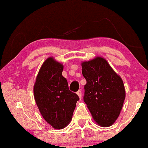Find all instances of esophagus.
I'll use <instances>...</instances> for the list:
<instances>
[{
  "mask_svg": "<svg viewBox=\"0 0 148 148\" xmlns=\"http://www.w3.org/2000/svg\"><path fill=\"white\" fill-rule=\"evenodd\" d=\"M77 96H79V98L80 99H82V92L81 91H78L77 92Z\"/></svg>",
  "mask_w": 148,
  "mask_h": 148,
  "instance_id": "obj_1",
  "label": "esophagus"
}]
</instances>
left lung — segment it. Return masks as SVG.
<instances>
[{
  "mask_svg": "<svg viewBox=\"0 0 148 148\" xmlns=\"http://www.w3.org/2000/svg\"><path fill=\"white\" fill-rule=\"evenodd\" d=\"M81 64L87 82L84 102L97 124L110 127L118 119L125 99L122 79L101 56Z\"/></svg>",
  "mask_w": 148,
  "mask_h": 148,
  "instance_id": "obj_1",
  "label": "left lung"
}]
</instances>
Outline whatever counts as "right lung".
I'll list each match as a JSON object with an SVG mask.
<instances>
[{
  "instance_id": "obj_1",
  "label": "right lung",
  "mask_w": 148,
  "mask_h": 148,
  "mask_svg": "<svg viewBox=\"0 0 148 148\" xmlns=\"http://www.w3.org/2000/svg\"><path fill=\"white\" fill-rule=\"evenodd\" d=\"M62 71L63 64L50 56L40 67L34 86V99L42 116L55 129L69 124L79 100L69 90Z\"/></svg>"
}]
</instances>
